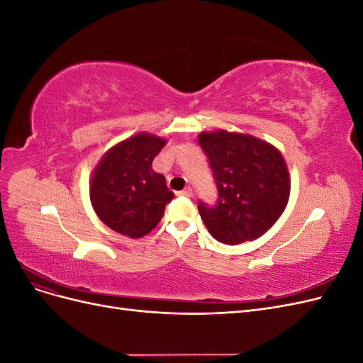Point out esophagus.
Segmentation results:
<instances>
[{
	"mask_svg": "<svg viewBox=\"0 0 363 363\" xmlns=\"http://www.w3.org/2000/svg\"><path fill=\"white\" fill-rule=\"evenodd\" d=\"M177 195L179 196H192V189L191 188H186V189L177 192Z\"/></svg>",
	"mask_w": 363,
	"mask_h": 363,
	"instance_id": "34e87169",
	"label": "esophagus"
}]
</instances>
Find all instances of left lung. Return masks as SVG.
<instances>
[{"instance_id": "1", "label": "left lung", "mask_w": 363, "mask_h": 363, "mask_svg": "<svg viewBox=\"0 0 363 363\" xmlns=\"http://www.w3.org/2000/svg\"><path fill=\"white\" fill-rule=\"evenodd\" d=\"M199 142L208 157L218 203H199L208 233L227 245L255 240L276 224L291 195V175L281 152L248 133L201 131Z\"/></svg>"}]
</instances>
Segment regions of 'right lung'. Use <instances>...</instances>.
Wrapping results in <instances>:
<instances>
[{
    "mask_svg": "<svg viewBox=\"0 0 363 363\" xmlns=\"http://www.w3.org/2000/svg\"><path fill=\"white\" fill-rule=\"evenodd\" d=\"M167 139L147 131L108 148L92 172L89 196L98 218L116 233L138 239L160 223L172 199L162 174L151 163Z\"/></svg>",
    "mask_w": 363,
    "mask_h": 363,
    "instance_id": "add662e5",
    "label": "right lung"
}]
</instances>
